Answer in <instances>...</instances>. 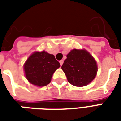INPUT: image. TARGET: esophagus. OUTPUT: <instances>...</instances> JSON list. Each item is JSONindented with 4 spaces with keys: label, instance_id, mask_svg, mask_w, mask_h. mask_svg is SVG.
<instances>
[{
    "label": "esophagus",
    "instance_id": "esophagus-1",
    "mask_svg": "<svg viewBox=\"0 0 121 121\" xmlns=\"http://www.w3.org/2000/svg\"><path fill=\"white\" fill-rule=\"evenodd\" d=\"M60 63L61 66L62 65V64H63V60H62L60 61Z\"/></svg>",
    "mask_w": 121,
    "mask_h": 121
}]
</instances>
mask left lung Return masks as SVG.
<instances>
[{"label": "left lung", "mask_w": 121, "mask_h": 121, "mask_svg": "<svg viewBox=\"0 0 121 121\" xmlns=\"http://www.w3.org/2000/svg\"><path fill=\"white\" fill-rule=\"evenodd\" d=\"M68 82L77 87L86 86L96 75L98 67L93 57L86 50L73 49L61 66Z\"/></svg>", "instance_id": "obj_1"}]
</instances>
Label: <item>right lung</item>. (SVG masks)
Instances as JSON below:
<instances>
[{
	"instance_id": "right-lung-1",
	"label": "right lung",
	"mask_w": 121,
	"mask_h": 121,
	"mask_svg": "<svg viewBox=\"0 0 121 121\" xmlns=\"http://www.w3.org/2000/svg\"><path fill=\"white\" fill-rule=\"evenodd\" d=\"M60 67L54 55L45 51L35 52L26 61L24 71L30 83L43 87L50 83L52 74Z\"/></svg>"
}]
</instances>
